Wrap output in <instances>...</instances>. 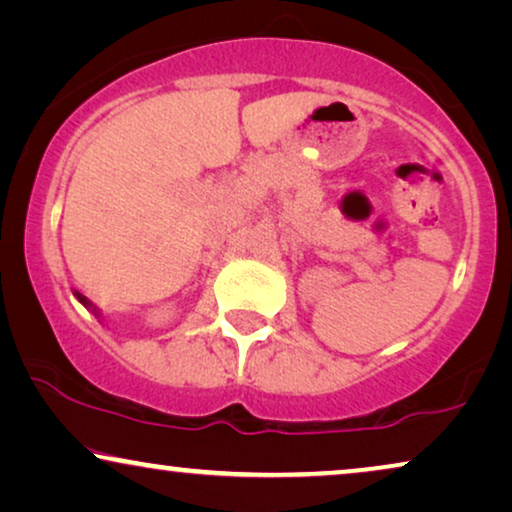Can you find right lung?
<instances>
[{
  "label": "right lung",
  "mask_w": 512,
  "mask_h": 512,
  "mask_svg": "<svg viewBox=\"0 0 512 512\" xmlns=\"http://www.w3.org/2000/svg\"><path fill=\"white\" fill-rule=\"evenodd\" d=\"M76 298H79V300H81V303H83V305H86V307H90V300H88L86 296H81V293H79V291H76Z\"/></svg>",
  "instance_id": "obj_1"
}]
</instances>
